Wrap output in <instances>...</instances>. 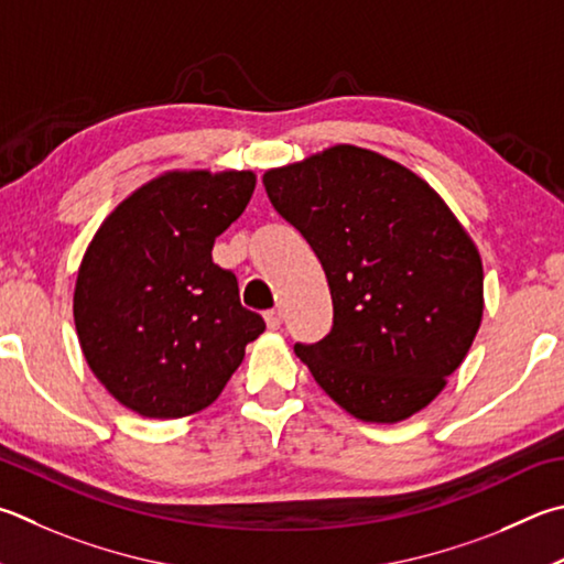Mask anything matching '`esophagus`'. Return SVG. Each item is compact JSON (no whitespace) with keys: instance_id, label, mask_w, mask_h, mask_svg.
Segmentation results:
<instances>
[{"instance_id":"esophagus-1","label":"esophagus","mask_w":564,"mask_h":564,"mask_svg":"<svg viewBox=\"0 0 564 564\" xmlns=\"http://www.w3.org/2000/svg\"><path fill=\"white\" fill-rule=\"evenodd\" d=\"M263 317H265V325H269L271 330H279L281 323H283V313H281V308L265 311V313H263Z\"/></svg>"}]
</instances>
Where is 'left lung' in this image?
Listing matches in <instances>:
<instances>
[{"mask_svg":"<svg viewBox=\"0 0 564 564\" xmlns=\"http://www.w3.org/2000/svg\"><path fill=\"white\" fill-rule=\"evenodd\" d=\"M273 209L311 243L333 327L295 355L345 412L394 424L464 362L484 315V265L444 199L394 160L355 145L269 170Z\"/></svg>","mask_w":564,"mask_h":564,"instance_id":"obj_1","label":"left lung"}]
</instances>
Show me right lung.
<instances>
[{
    "label": "right lung",
    "instance_id": "add662e5",
    "mask_svg": "<svg viewBox=\"0 0 564 564\" xmlns=\"http://www.w3.org/2000/svg\"><path fill=\"white\" fill-rule=\"evenodd\" d=\"M253 172H165L100 224L78 269L80 350L108 392L148 419L209 406L265 323L243 308L214 241L247 209Z\"/></svg>",
    "mask_w": 564,
    "mask_h": 564
}]
</instances>
